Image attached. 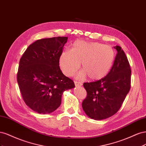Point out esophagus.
<instances>
[{"label":"esophagus","mask_w":146,"mask_h":146,"mask_svg":"<svg viewBox=\"0 0 146 146\" xmlns=\"http://www.w3.org/2000/svg\"><path fill=\"white\" fill-rule=\"evenodd\" d=\"M74 83H75V85H76V86H82V83H81V82H78L77 81H75Z\"/></svg>","instance_id":"esophagus-1"}]
</instances>
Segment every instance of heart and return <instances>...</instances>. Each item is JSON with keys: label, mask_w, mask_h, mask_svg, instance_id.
<instances>
[{"label": "heart", "mask_w": 146, "mask_h": 146, "mask_svg": "<svg viewBox=\"0 0 146 146\" xmlns=\"http://www.w3.org/2000/svg\"><path fill=\"white\" fill-rule=\"evenodd\" d=\"M115 59V52L110 46L98 42H87L78 40L73 43L70 50L61 53L59 64L62 72L71 76L80 68L83 70L77 75L78 78L88 76L91 80L104 78L111 70Z\"/></svg>", "instance_id": "1"}]
</instances>
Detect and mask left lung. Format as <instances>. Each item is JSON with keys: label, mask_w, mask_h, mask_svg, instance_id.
<instances>
[{"label": "left lung", "mask_w": 146, "mask_h": 146, "mask_svg": "<svg viewBox=\"0 0 146 146\" xmlns=\"http://www.w3.org/2000/svg\"><path fill=\"white\" fill-rule=\"evenodd\" d=\"M114 48L117 53L107 76L98 81L83 83L87 96L82 108L94 120H102L116 113L130 89L131 71L127 57L120 46Z\"/></svg>", "instance_id": "8db88e82"}]
</instances>
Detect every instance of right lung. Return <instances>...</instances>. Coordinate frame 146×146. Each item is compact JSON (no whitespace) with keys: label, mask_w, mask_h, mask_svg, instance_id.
I'll return each instance as SVG.
<instances>
[{"label":"right lung","mask_w":146,"mask_h":146,"mask_svg":"<svg viewBox=\"0 0 146 146\" xmlns=\"http://www.w3.org/2000/svg\"><path fill=\"white\" fill-rule=\"evenodd\" d=\"M68 37L38 39L26 49L19 61L17 80L23 100L40 114L54 111L64 91L75 87L59 67L60 56Z\"/></svg>","instance_id":"add662e5"}]
</instances>
